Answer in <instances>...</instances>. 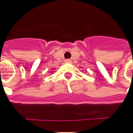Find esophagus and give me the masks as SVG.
Listing matches in <instances>:
<instances>
[{
	"mask_svg": "<svg viewBox=\"0 0 133 133\" xmlns=\"http://www.w3.org/2000/svg\"><path fill=\"white\" fill-rule=\"evenodd\" d=\"M72 62V61L70 60V59H66L65 60V63H70Z\"/></svg>",
	"mask_w": 133,
	"mask_h": 133,
	"instance_id": "34e87169",
	"label": "esophagus"
}]
</instances>
